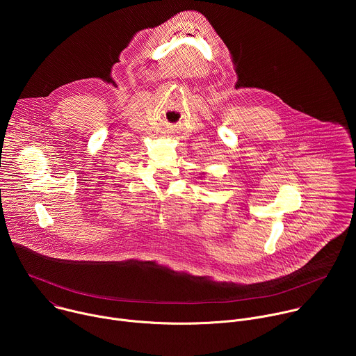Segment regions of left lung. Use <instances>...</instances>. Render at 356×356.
I'll return each mask as SVG.
<instances>
[{"label":"left lung","mask_w":356,"mask_h":356,"mask_svg":"<svg viewBox=\"0 0 356 356\" xmlns=\"http://www.w3.org/2000/svg\"><path fill=\"white\" fill-rule=\"evenodd\" d=\"M202 175H204V173H202Z\"/></svg>","instance_id":"left-lung-1"}]
</instances>
